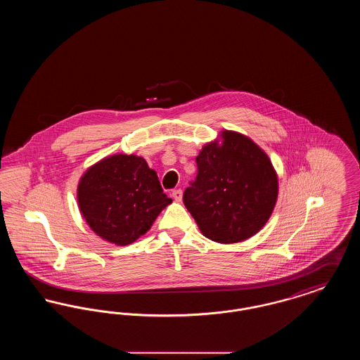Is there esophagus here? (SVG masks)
Returning a JSON list of instances; mask_svg holds the SVG:
<instances>
[{
	"label": "esophagus",
	"mask_w": 360,
	"mask_h": 360,
	"mask_svg": "<svg viewBox=\"0 0 360 360\" xmlns=\"http://www.w3.org/2000/svg\"><path fill=\"white\" fill-rule=\"evenodd\" d=\"M172 197H174V200L176 201V202H181L182 201V190L181 188H175V190H172Z\"/></svg>",
	"instance_id": "obj_1"
}]
</instances>
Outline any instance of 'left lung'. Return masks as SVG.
Wrapping results in <instances>:
<instances>
[{
	"instance_id": "left-lung-1",
	"label": "left lung",
	"mask_w": 360,
	"mask_h": 360,
	"mask_svg": "<svg viewBox=\"0 0 360 360\" xmlns=\"http://www.w3.org/2000/svg\"><path fill=\"white\" fill-rule=\"evenodd\" d=\"M209 143L195 158L198 172L184 204L207 239L239 243L270 219L278 197L274 167L257 144L236 132Z\"/></svg>"
}]
</instances>
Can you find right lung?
Segmentation results:
<instances>
[{"mask_svg": "<svg viewBox=\"0 0 360 360\" xmlns=\"http://www.w3.org/2000/svg\"><path fill=\"white\" fill-rule=\"evenodd\" d=\"M172 202L156 172L136 155L105 158L85 172L78 185V205L86 223L117 245L144 235Z\"/></svg>", "mask_w": 360, "mask_h": 360, "instance_id": "add662e5", "label": "right lung"}]
</instances>
